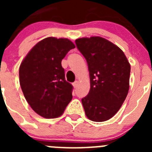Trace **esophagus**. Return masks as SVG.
<instances>
[{
  "label": "esophagus",
  "instance_id": "esophagus-1",
  "mask_svg": "<svg viewBox=\"0 0 152 152\" xmlns=\"http://www.w3.org/2000/svg\"><path fill=\"white\" fill-rule=\"evenodd\" d=\"M77 85H78V81H77V80H76V81H75V82L73 83V86L75 88H77Z\"/></svg>",
  "mask_w": 152,
  "mask_h": 152
}]
</instances>
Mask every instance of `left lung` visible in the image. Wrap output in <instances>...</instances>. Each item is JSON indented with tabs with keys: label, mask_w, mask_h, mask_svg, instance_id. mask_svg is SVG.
<instances>
[{
	"label": "left lung",
	"mask_w": 152,
	"mask_h": 152,
	"mask_svg": "<svg viewBox=\"0 0 152 152\" xmlns=\"http://www.w3.org/2000/svg\"><path fill=\"white\" fill-rule=\"evenodd\" d=\"M85 58L90 72L91 89L82 98L87 117L107 121L119 111L128 94L131 67L117 45L100 36L75 40Z\"/></svg>",
	"instance_id": "left-lung-1"
}]
</instances>
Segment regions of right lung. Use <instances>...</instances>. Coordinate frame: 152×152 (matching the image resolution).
<instances>
[{"instance_id":"right-lung-1","label":"right lung","mask_w":152,"mask_h":152,"mask_svg":"<svg viewBox=\"0 0 152 152\" xmlns=\"http://www.w3.org/2000/svg\"><path fill=\"white\" fill-rule=\"evenodd\" d=\"M75 45L68 39L48 37L29 52L19 71L20 84L31 108L46 119L58 117L72 99L61 60Z\"/></svg>"}]
</instances>
